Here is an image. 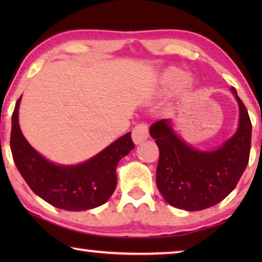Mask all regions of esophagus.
Masks as SVG:
<instances>
[{
	"label": "esophagus",
	"mask_w": 262,
	"mask_h": 262,
	"mask_svg": "<svg viewBox=\"0 0 262 262\" xmlns=\"http://www.w3.org/2000/svg\"><path fill=\"white\" fill-rule=\"evenodd\" d=\"M149 136V128L147 123H139L134 127V129L132 132V137L135 144H140L141 142H143L148 139Z\"/></svg>",
	"instance_id": "obj_1"
}]
</instances>
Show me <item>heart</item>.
Listing matches in <instances>:
<instances>
[{"mask_svg": "<svg viewBox=\"0 0 262 262\" xmlns=\"http://www.w3.org/2000/svg\"><path fill=\"white\" fill-rule=\"evenodd\" d=\"M184 78V73L178 68H168L165 70V73L162 76V83L164 86L172 88L176 84H178L181 79ZM185 82H187V79H185Z\"/></svg>", "mask_w": 262, "mask_h": 262, "instance_id": "heart-1", "label": "heart"}]
</instances>
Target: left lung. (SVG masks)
Listing matches in <instances>:
<instances>
[{"label":"left lung","mask_w":262,"mask_h":262,"mask_svg":"<svg viewBox=\"0 0 262 262\" xmlns=\"http://www.w3.org/2000/svg\"><path fill=\"white\" fill-rule=\"evenodd\" d=\"M231 91L239 105V126L216 150L192 148L166 119L150 127L159 149L157 187L168 205L188 211L203 210L224 200L237 186L250 158L252 123L237 90L232 86Z\"/></svg>","instance_id":"obj_1"}]
</instances>
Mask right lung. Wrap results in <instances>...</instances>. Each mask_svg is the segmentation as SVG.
Masks as SVG:
<instances>
[{"label": "right lung", "mask_w": 262, "mask_h": 262, "mask_svg": "<svg viewBox=\"0 0 262 262\" xmlns=\"http://www.w3.org/2000/svg\"><path fill=\"white\" fill-rule=\"evenodd\" d=\"M19 103L20 98L12 113L10 148L16 166L29 187L60 209L81 211L104 205L117 187L115 170L119 161L135 147L130 133L86 162L70 166L57 165L35 151L21 134Z\"/></svg>", "instance_id": "add662e5"}]
</instances>
